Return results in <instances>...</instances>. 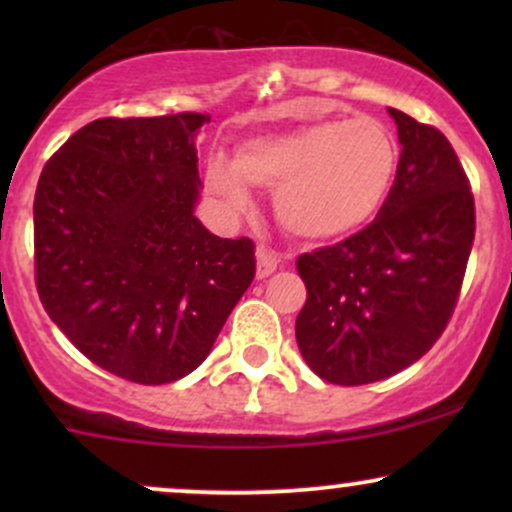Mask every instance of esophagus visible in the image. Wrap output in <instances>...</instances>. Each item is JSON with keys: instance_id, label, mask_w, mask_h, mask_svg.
<instances>
[{"instance_id": "obj_1", "label": "esophagus", "mask_w": 512, "mask_h": 512, "mask_svg": "<svg viewBox=\"0 0 512 512\" xmlns=\"http://www.w3.org/2000/svg\"><path fill=\"white\" fill-rule=\"evenodd\" d=\"M279 255L267 248H257V279H267L279 267Z\"/></svg>"}]
</instances>
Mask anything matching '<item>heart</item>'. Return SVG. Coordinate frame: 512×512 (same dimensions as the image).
Here are the masks:
<instances>
[{
  "label": "heart",
  "instance_id": "heart-1",
  "mask_svg": "<svg viewBox=\"0 0 512 512\" xmlns=\"http://www.w3.org/2000/svg\"><path fill=\"white\" fill-rule=\"evenodd\" d=\"M399 166L395 134L380 120H325L245 142L233 163L211 156L204 182L231 211L250 207V187L274 190V214L301 240H332L378 214Z\"/></svg>",
  "mask_w": 512,
  "mask_h": 512
}]
</instances>
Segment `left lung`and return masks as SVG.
Instances as JSON below:
<instances>
[{"instance_id":"8db88e82","label":"left lung","mask_w":512,"mask_h":512,"mask_svg":"<svg viewBox=\"0 0 512 512\" xmlns=\"http://www.w3.org/2000/svg\"><path fill=\"white\" fill-rule=\"evenodd\" d=\"M402 156L363 231L296 260L305 291L298 349L334 385L399 373L438 342L460 298L474 243V197L440 129L390 108Z\"/></svg>"}]
</instances>
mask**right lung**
Returning <instances> with one entry per match:
<instances>
[{
	"label": "right lung",
	"mask_w": 512,
	"mask_h": 512,
	"mask_svg": "<svg viewBox=\"0 0 512 512\" xmlns=\"http://www.w3.org/2000/svg\"><path fill=\"white\" fill-rule=\"evenodd\" d=\"M202 113L101 117L50 156L33 199L35 289L88 361L139 385L185 378L255 279V243L195 216Z\"/></svg>",
	"instance_id": "obj_1"
}]
</instances>
